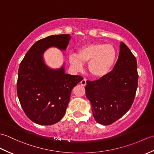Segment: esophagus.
Instances as JSON below:
<instances>
[{"mask_svg":"<svg viewBox=\"0 0 154 154\" xmlns=\"http://www.w3.org/2000/svg\"><path fill=\"white\" fill-rule=\"evenodd\" d=\"M80 83H81V85L82 86H85L86 85H87V79H83L82 81H81Z\"/></svg>","mask_w":154,"mask_h":154,"instance_id":"obj_1","label":"esophagus"}]
</instances>
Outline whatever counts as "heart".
Masks as SVG:
<instances>
[{
	"instance_id": "b5f03b06",
	"label": "heart",
	"mask_w": 154,
	"mask_h": 154,
	"mask_svg": "<svg viewBox=\"0 0 154 154\" xmlns=\"http://www.w3.org/2000/svg\"><path fill=\"white\" fill-rule=\"evenodd\" d=\"M116 58V50L112 45L94 43L85 45L78 53H70L69 62L72 69L80 71L84 63H88L90 73L94 77H102L109 73Z\"/></svg>"
}]
</instances>
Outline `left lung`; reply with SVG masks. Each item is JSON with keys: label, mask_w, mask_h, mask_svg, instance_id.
<instances>
[{"label": "left lung", "mask_w": 154, "mask_h": 154, "mask_svg": "<svg viewBox=\"0 0 154 154\" xmlns=\"http://www.w3.org/2000/svg\"><path fill=\"white\" fill-rule=\"evenodd\" d=\"M138 81L136 57L121 42L112 71L99 80L87 83L85 87L87 98L98 123L110 125L128 111L134 100Z\"/></svg>", "instance_id": "1"}]
</instances>
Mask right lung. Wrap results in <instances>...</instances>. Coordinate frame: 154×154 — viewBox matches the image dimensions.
Returning <instances> with one entry per match:
<instances>
[{
  "label": "right lung",
  "mask_w": 154,
  "mask_h": 154,
  "mask_svg": "<svg viewBox=\"0 0 154 154\" xmlns=\"http://www.w3.org/2000/svg\"><path fill=\"white\" fill-rule=\"evenodd\" d=\"M71 36L53 35L32 45L19 66L17 94L22 109L34 122L52 125L66 112L71 91L83 79L79 75L65 73L64 67L52 69L44 61L42 55L50 47L65 50Z\"/></svg>",
  "instance_id": "obj_1"
}]
</instances>
